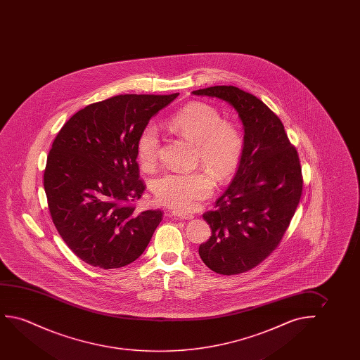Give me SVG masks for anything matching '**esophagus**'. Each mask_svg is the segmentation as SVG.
<instances>
[{
    "label": "esophagus",
    "instance_id": "1",
    "mask_svg": "<svg viewBox=\"0 0 360 360\" xmlns=\"http://www.w3.org/2000/svg\"><path fill=\"white\" fill-rule=\"evenodd\" d=\"M173 217H178V219H182V220H191L194 217L192 212H182V210H174L172 212Z\"/></svg>",
    "mask_w": 360,
    "mask_h": 360
}]
</instances>
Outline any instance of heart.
<instances>
[{
	"mask_svg": "<svg viewBox=\"0 0 360 360\" xmlns=\"http://www.w3.org/2000/svg\"><path fill=\"white\" fill-rule=\"evenodd\" d=\"M168 128L181 138L195 143L198 160L212 169L217 181L226 179L241 158L242 135L235 124L222 120L221 113L207 103L188 104L173 114ZM160 153V135L153 124L141 130L136 155L145 169L156 166ZM212 174L197 169L193 172H168L153 184L156 202L178 210H191L212 195Z\"/></svg>",
	"mask_w": 360,
	"mask_h": 360,
	"instance_id": "b5f03b06",
	"label": "heart"
}]
</instances>
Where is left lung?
<instances>
[{
  "instance_id": "left-lung-1",
  "label": "left lung",
  "mask_w": 360,
  "mask_h": 360,
  "mask_svg": "<svg viewBox=\"0 0 360 360\" xmlns=\"http://www.w3.org/2000/svg\"><path fill=\"white\" fill-rule=\"evenodd\" d=\"M232 105L245 130L236 174L215 210L202 214L212 236L199 246L205 266L224 276L250 271L281 243L302 193L300 160L281 119L235 86L193 91Z\"/></svg>"
}]
</instances>
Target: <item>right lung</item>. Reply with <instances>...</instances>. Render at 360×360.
<instances>
[{
	"label": "right lung",
	"mask_w": 360,
	"mask_h": 360,
	"mask_svg": "<svg viewBox=\"0 0 360 360\" xmlns=\"http://www.w3.org/2000/svg\"><path fill=\"white\" fill-rule=\"evenodd\" d=\"M178 94H119L89 104L56 135L44 171L50 215L70 250L91 266H128L162 220L161 210L135 212L145 191L136 143Z\"/></svg>",
	"instance_id": "add662e5"
}]
</instances>
